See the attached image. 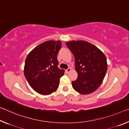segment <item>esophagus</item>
I'll list each match as a JSON object with an SVG mask.
<instances>
[{
    "label": "esophagus",
    "mask_w": 129,
    "mask_h": 129,
    "mask_svg": "<svg viewBox=\"0 0 129 129\" xmlns=\"http://www.w3.org/2000/svg\"><path fill=\"white\" fill-rule=\"evenodd\" d=\"M71 68H68L67 70H66V72L67 73H68L69 72H71Z\"/></svg>",
    "instance_id": "esophagus-1"
}]
</instances>
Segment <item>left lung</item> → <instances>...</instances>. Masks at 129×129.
Instances as JSON below:
<instances>
[{
    "label": "left lung",
    "mask_w": 129,
    "mask_h": 129,
    "mask_svg": "<svg viewBox=\"0 0 129 129\" xmlns=\"http://www.w3.org/2000/svg\"><path fill=\"white\" fill-rule=\"evenodd\" d=\"M73 54L77 80L72 82L73 89L82 94L94 91L105 76L106 57L97 47L85 41H72L66 43Z\"/></svg>",
    "instance_id": "1"
}]
</instances>
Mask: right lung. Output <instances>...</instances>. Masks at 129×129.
Returning <instances> with one entry per match:
<instances>
[{
	"mask_svg": "<svg viewBox=\"0 0 129 129\" xmlns=\"http://www.w3.org/2000/svg\"><path fill=\"white\" fill-rule=\"evenodd\" d=\"M61 48L60 41H47L39 45L28 54L25 61L24 76L36 92L48 95L58 88L64 69L58 68L57 56Z\"/></svg>",
	"mask_w": 129,
	"mask_h": 129,
	"instance_id": "right-lung-1",
	"label": "right lung"
}]
</instances>
